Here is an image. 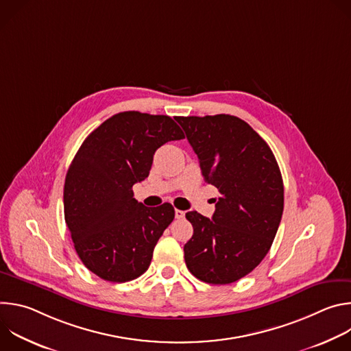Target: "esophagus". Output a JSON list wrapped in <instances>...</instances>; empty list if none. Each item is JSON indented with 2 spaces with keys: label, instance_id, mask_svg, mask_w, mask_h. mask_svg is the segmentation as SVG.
<instances>
[{
  "label": "esophagus",
  "instance_id": "1",
  "mask_svg": "<svg viewBox=\"0 0 351 351\" xmlns=\"http://www.w3.org/2000/svg\"><path fill=\"white\" fill-rule=\"evenodd\" d=\"M175 218H176V219L184 218V211H182V210H175Z\"/></svg>",
  "mask_w": 351,
  "mask_h": 351
}]
</instances>
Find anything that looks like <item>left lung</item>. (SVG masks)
Segmentation results:
<instances>
[{
    "label": "left lung",
    "mask_w": 351,
    "mask_h": 351,
    "mask_svg": "<svg viewBox=\"0 0 351 351\" xmlns=\"http://www.w3.org/2000/svg\"><path fill=\"white\" fill-rule=\"evenodd\" d=\"M207 183L219 195L213 218L190 211L187 269L213 285L233 283L267 256L283 213V180L265 140L232 115L178 117Z\"/></svg>",
    "instance_id": "8db88e82"
}]
</instances>
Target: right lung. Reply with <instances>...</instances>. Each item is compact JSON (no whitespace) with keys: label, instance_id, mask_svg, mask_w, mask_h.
I'll use <instances>...</instances> for the list:
<instances>
[{"label":"right lung","instance_id":"right-lung-1","mask_svg":"<svg viewBox=\"0 0 351 351\" xmlns=\"http://www.w3.org/2000/svg\"><path fill=\"white\" fill-rule=\"evenodd\" d=\"M184 134L167 115L119 112L93 130L68 169L65 222L79 258L108 282L143 275L154 247L175 218L172 204L145 207L133 197L157 149Z\"/></svg>","mask_w":351,"mask_h":351}]
</instances>
